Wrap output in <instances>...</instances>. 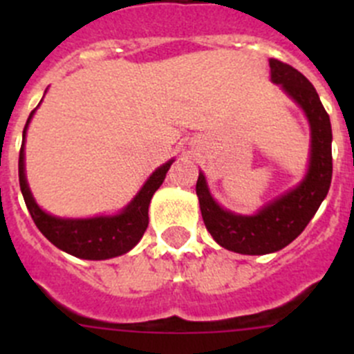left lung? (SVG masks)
<instances>
[{"mask_svg":"<svg viewBox=\"0 0 354 354\" xmlns=\"http://www.w3.org/2000/svg\"><path fill=\"white\" fill-rule=\"evenodd\" d=\"M272 82L301 106L312 128V157L305 180L286 195L259 210L255 216H238L221 209L210 197L203 174H198L197 195L203 224L223 248L243 255L277 252L301 234L327 197L332 180V128L315 87L296 68L270 59Z\"/></svg>","mask_w":354,"mask_h":354,"instance_id":"obj_1","label":"left lung"}]
</instances>
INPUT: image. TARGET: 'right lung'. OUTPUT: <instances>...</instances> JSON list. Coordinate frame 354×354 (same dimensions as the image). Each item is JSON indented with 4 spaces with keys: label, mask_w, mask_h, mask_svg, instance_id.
<instances>
[{
    "label": "right lung",
    "mask_w": 354,
    "mask_h": 354,
    "mask_svg": "<svg viewBox=\"0 0 354 354\" xmlns=\"http://www.w3.org/2000/svg\"><path fill=\"white\" fill-rule=\"evenodd\" d=\"M34 111L30 113L24 128V142L19 156V181L25 205H27L35 226L53 245L70 255L78 257V259L106 260L130 252L147 230L149 203H151L152 195L156 194L157 188L162 185L173 160L156 169L152 176L145 181L137 197L131 200L130 205L118 216H101L92 217V219H59V217L49 216L44 210L39 209L37 203L34 202L24 171L25 130L30 123Z\"/></svg>",
    "instance_id": "obj_1"
}]
</instances>
